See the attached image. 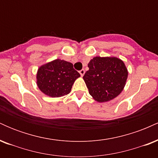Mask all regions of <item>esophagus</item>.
Instances as JSON below:
<instances>
[{
  "mask_svg": "<svg viewBox=\"0 0 158 158\" xmlns=\"http://www.w3.org/2000/svg\"><path fill=\"white\" fill-rule=\"evenodd\" d=\"M79 73H80V75L81 76V77H83V76H84V74H85V70H84V69L79 70Z\"/></svg>",
  "mask_w": 158,
  "mask_h": 158,
  "instance_id": "esophagus-1",
  "label": "esophagus"
}]
</instances>
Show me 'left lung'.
<instances>
[{
	"label": "left lung",
	"instance_id": "obj_1",
	"mask_svg": "<svg viewBox=\"0 0 158 158\" xmlns=\"http://www.w3.org/2000/svg\"><path fill=\"white\" fill-rule=\"evenodd\" d=\"M88 67L89 70L85 73L83 79L89 94L97 102L112 100L124 89L128 72L121 59L96 56Z\"/></svg>",
	"mask_w": 158,
	"mask_h": 158
}]
</instances>
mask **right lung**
<instances>
[{
  "instance_id": "add662e5",
  "label": "right lung",
  "mask_w": 158,
  "mask_h": 158,
  "mask_svg": "<svg viewBox=\"0 0 158 158\" xmlns=\"http://www.w3.org/2000/svg\"><path fill=\"white\" fill-rule=\"evenodd\" d=\"M79 77L80 74L74 70L72 63L58 59L39 67L36 83L45 95L60 97L70 93L74 81Z\"/></svg>"
}]
</instances>
